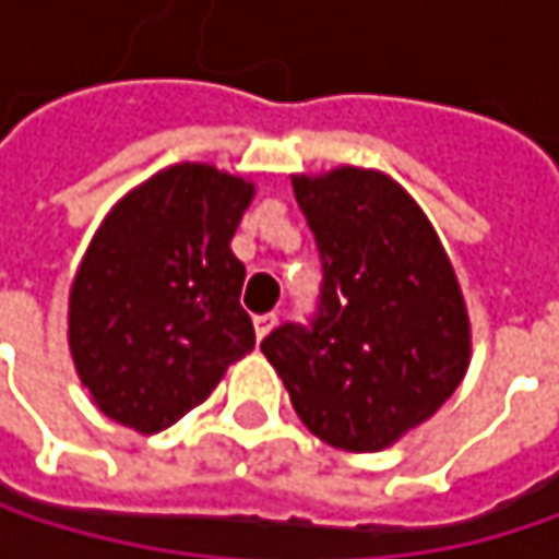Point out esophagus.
<instances>
[{
  "instance_id": "esophagus-1",
  "label": "esophagus",
  "mask_w": 559,
  "mask_h": 559,
  "mask_svg": "<svg viewBox=\"0 0 559 559\" xmlns=\"http://www.w3.org/2000/svg\"><path fill=\"white\" fill-rule=\"evenodd\" d=\"M252 323H255V336H259V343H262V340H265V336H269V333L275 330L278 317H275V313H259V317H255Z\"/></svg>"
}]
</instances>
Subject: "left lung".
<instances>
[{
	"instance_id": "8db88e82",
	"label": "left lung",
	"mask_w": 559,
	"mask_h": 559,
	"mask_svg": "<svg viewBox=\"0 0 559 559\" xmlns=\"http://www.w3.org/2000/svg\"><path fill=\"white\" fill-rule=\"evenodd\" d=\"M323 284L307 326L262 343L297 417L323 443L376 453L424 424L469 369L456 272L414 197L382 170L294 174Z\"/></svg>"
}]
</instances>
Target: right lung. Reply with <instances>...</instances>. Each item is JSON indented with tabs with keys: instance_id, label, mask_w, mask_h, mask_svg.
<instances>
[{
	"instance_id": "obj_1",
	"label": "right lung",
	"mask_w": 559,
	"mask_h": 559,
	"mask_svg": "<svg viewBox=\"0 0 559 559\" xmlns=\"http://www.w3.org/2000/svg\"><path fill=\"white\" fill-rule=\"evenodd\" d=\"M252 197V180L183 162L129 190L96 229L70 284L67 340L116 424L165 430L252 353L246 265L229 249Z\"/></svg>"
}]
</instances>
